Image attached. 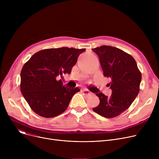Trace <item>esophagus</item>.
Instances as JSON below:
<instances>
[{"label": "esophagus", "mask_w": 159, "mask_h": 159, "mask_svg": "<svg viewBox=\"0 0 159 159\" xmlns=\"http://www.w3.org/2000/svg\"><path fill=\"white\" fill-rule=\"evenodd\" d=\"M82 92L83 94L84 95H90L91 94V92L88 90V89H84L82 90Z\"/></svg>", "instance_id": "34e87169"}]
</instances>
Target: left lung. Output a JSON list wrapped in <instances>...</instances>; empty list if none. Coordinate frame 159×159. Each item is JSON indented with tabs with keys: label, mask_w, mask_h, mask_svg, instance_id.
I'll return each instance as SVG.
<instances>
[{
	"label": "left lung",
	"mask_w": 159,
	"mask_h": 159,
	"mask_svg": "<svg viewBox=\"0 0 159 159\" xmlns=\"http://www.w3.org/2000/svg\"><path fill=\"white\" fill-rule=\"evenodd\" d=\"M92 51L99 58L104 76L111 79L108 85L112 90L110 97L102 93L96 94L100 104L93 110L106 118L115 117L128 109L138 95L141 73L134 58L122 49L102 46Z\"/></svg>",
	"instance_id": "1"
}]
</instances>
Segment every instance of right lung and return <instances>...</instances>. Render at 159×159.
<instances>
[{
  "label": "right lung",
  "instance_id": "add662e5",
  "mask_svg": "<svg viewBox=\"0 0 159 159\" xmlns=\"http://www.w3.org/2000/svg\"><path fill=\"white\" fill-rule=\"evenodd\" d=\"M85 48L62 47L41 50L24 64L20 73V91L31 110L45 118L62 114L79 88L65 87L58 75L70 74Z\"/></svg>",
  "mask_w": 159,
  "mask_h": 159
}]
</instances>
